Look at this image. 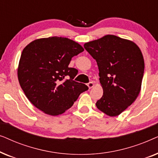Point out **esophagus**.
Segmentation results:
<instances>
[{
	"label": "esophagus",
	"instance_id": "1",
	"mask_svg": "<svg viewBox=\"0 0 158 158\" xmlns=\"http://www.w3.org/2000/svg\"><path fill=\"white\" fill-rule=\"evenodd\" d=\"M87 85H88V88H90H90H92L94 86V83H93V82H90V83H88L87 84Z\"/></svg>",
	"mask_w": 158,
	"mask_h": 158
}]
</instances>
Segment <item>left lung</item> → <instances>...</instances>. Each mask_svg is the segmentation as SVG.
Instances as JSON below:
<instances>
[{
	"label": "left lung",
	"instance_id": "obj_1",
	"mask_svg": "<svg viewBox=\"0 0 158 158\" xmlns=\"http://www.w3.org/2000/svg\"><path fill=\"white\" fill-rule=\"evenodd\" d=\"M96 60L103 96L96 107L109 116H116L127 109L141 90L144 70L143 55L132 41L107 34L84 44Z\"/></svg>",
	"mask_w": 158,
	"mask_h": 158
}]
</instances>
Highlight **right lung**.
<instances>
[{
    "mask_svg": "<svg viewBox=\"0 0 158 158\" xmlns=\"http://www.w3.org/2000/svg\"><path fill=\"white\" fill-rule=\"evenodd\" d=\"M83 51L77 42L59 36L37 39L24 47L17 74L23 91L34 106L48 115H60L88 89L85 84L73 81L77 70L68 67L72 57ZM67 75L70 79H64Z\"/></svg>",
    "mask_w": 158,
    "mask_h": 158,
    "instance_id": "obj_1",
    "label": "right lung"
}]
</instances>
